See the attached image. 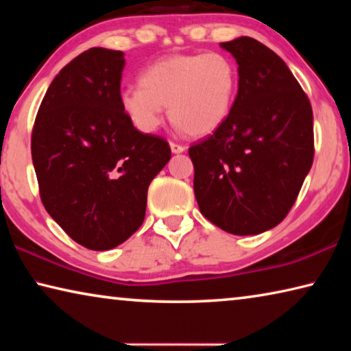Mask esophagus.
Instances as JSON below:
<instances>
[{"mask_svg":"<svg viewBox=\"0 0 351 351\" xmlns=\"http://www.w3.org/2000/svg\"><path fill=\"white\" fill-rule=\"evenodd\" d=\"M170 148H171V153H175V154H180L182 152H186V147L180 145V144H175V142H170Z\"/></svg>","mask_w":351,"mask_h":351,"instance_id":"esophagus-1","label":"esophagus"}]
</instances>
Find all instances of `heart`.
<instances>
[{
	"instance_id": "b5f03b06",
	"label": "heart",
	"mask_w": 351,
	"mask_h": 351,
	"mask_svg": "<svg viewBox=\"0 0 351 351\" xmlns=\"http://www.w3.org/2000/svg\"><path fill=\"white\" fill-rule=\"evenodd\" d=\"M139 86H128L119 96L136 128L144 133L158 130L169 106L178 128L190 136H207L230 114L239 74L232 60L217 52L176 54L142 71Z\"/></svg>"
}]
</instances>
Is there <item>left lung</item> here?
I'll use <instances>...</instances> for the list:
<instances>
[{
  "mask_svg": "<svg viewBox=\"0 0 351 351\" xmlns=\"http://www.w3.org/2000/svg\"><path fill=\"white\" fill-rule=\"evenodd\" d=\"M239 64V93L213 134L189 148L203 215L234 235L287 217L314 156L313 110L280 57L251 37L219 45Z\"/></svg>",
  "mask_w": 351,
  "mask_h": 351,
  "instance_id": "left-lung-1",
  "label": "left lung"
}]
</instances>
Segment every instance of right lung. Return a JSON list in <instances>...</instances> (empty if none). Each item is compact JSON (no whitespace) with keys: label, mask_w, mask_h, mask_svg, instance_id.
I'll use <instances>...</instances> for the list:
<instances>
[{"label":"right lung","mask_w":351,"mask_h":351,"mask_svg":"<svg viewBox=\"0 0 351 351\" xmlns=\"http://www.w3.org/2000/svg\"><path fill=\"white\" fill-rule=\"evenodd\" d=\"M122 51L91 47L47 88L32 130L45 209L93 251L128 240L145 218L147 190L170 161L164 138L144 134L119 104Z\"/></svg>","instance_id":"add662e5"}]
</instances>
